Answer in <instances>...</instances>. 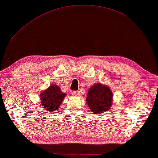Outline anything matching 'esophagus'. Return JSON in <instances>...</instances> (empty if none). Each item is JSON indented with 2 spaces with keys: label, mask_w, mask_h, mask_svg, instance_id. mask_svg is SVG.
I'll return each instance as SVG.
<instances>
[{
  "label": "esophagus",
  "mask_w": 158,
  "mask_h": 158,
  "mask_svg": "<svg viewBox=\"0 0 158 158\" xmlns=\"http://www.w3.org/2000/svg\"><path fill=\"white\" fill-rule=\"evenodd\" d=\"M72 94L74 96H79V91H72Z\"/></svg>",
  "instance_id": "34e87169"
}]
</instances>
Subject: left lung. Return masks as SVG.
Instances as JSON below:
<instances>
[{
  "label": "left lung",
  "mask_w": 158,
  "mask_h": 158,
  "mask_svg": "<svg viewBox=\"0 0 158 158\" xmlns=\"http://www.w3.org/2000/svg\"><path fill=\"white\" fill-rule=\"evenodd\" d=\"M112 97V92L108 86L97 83L89 90L86 102L92 112L101 114L110 109Z\"/></svg>",
  "instance_id": "obj_1"
}]
</instances>
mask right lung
I'll list each match as a JSON object with an SVG mask.
<instances>
[{"label":"right lung","instance_id":"right-lung-1","mask_svg":"<svg viewBox=\"0 0 158 158\" xmlns=\"http://www.w3.org/2000/svg\"><path fill=\"white\" fill-rule=\"evenodd\" d=\"M40 100L44 110L49 112L56 111L60 106L66 96L65 93H62L60 88L56 84H51L47 89L41 93Z\"/></svg>","mask_w":158,"mask_h":158}]
</instances>
